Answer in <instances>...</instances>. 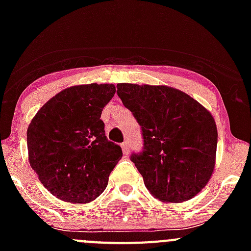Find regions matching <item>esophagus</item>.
Segmentation results:
<instances>
[{
	"instance_id": "34e87169",
	"label": "esophagus",
	"mask_w": 251,
	"mask_h": 251,
	"mask_svg": "<svg viewBox=\"0 0 251 251\" xmlns=\"http://www.w3.org/2000/svg\"><path fill=\"white\" fill-rule=\"evenodd\" d=\"M121 148H123L124 154H125V155H128V151H130V143H128L127 141H125L123 144H121Z\"/></svg>"
}]
</instances>
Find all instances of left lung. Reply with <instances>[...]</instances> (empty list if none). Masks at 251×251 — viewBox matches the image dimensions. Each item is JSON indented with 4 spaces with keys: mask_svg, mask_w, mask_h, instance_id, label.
<instances>
[{
    "mask_svg": "<svg viewBox=\"0 0 251 251\" xmlns=\"http://www.w3.org/2000/svg\"><path fill=\"white\" fill-rule=\"evenodd\" d=\"M116 88L142 128L143 151L131 161L147 189L165 203L197 196L215 168L217 128L210 111L169 86L118 83Z\"/></svg>",
    "mask_w": 251,
    "mask_h": 251,
    "instance_id": "obj_1",
    "label": "left lung"
}]
</instances>
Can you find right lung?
<instances>
[{"label":"right lung","mask_w":251,"mask_h":251,"mask_svg":"<svg viewBox=\"0 0 251 251\" xmlns=\"http://www.w3.org/2000/svg\"><path fill=\"white\" fill-rule=\"evenodd\" d=\"M114 95L111 83L73 86L50 98L30 123V166L58 199L85 204L107 188L123 156L121 147L108 141L100 120Z\"/></svg>","instance_id":"1"}]
</instances>
